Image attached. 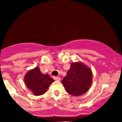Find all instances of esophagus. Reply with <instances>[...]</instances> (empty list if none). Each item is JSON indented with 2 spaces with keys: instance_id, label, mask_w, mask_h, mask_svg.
<instances>
[{
  "instance_id": "esophagus-1",
  "label": "esophagus",
  "mask_w": 122,
  "mask_h": 122,
  "mask_svg": "<svg viewBox=\"0 0 122 122\" xmlns=\"http://www.w3.org/2000/svg\"><path fill=\"white\" fill-rule=\"evenodd\" d=\"M54 79L55 80H56V81L61 80V78H60L59 77H54Z\"/></svg>"
}]
</instances>
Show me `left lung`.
Wrapping results in <instances>:
<instances>
[{
  "label": "left lung",
  "instance_id": "8db88e82",
  "mask_svg": "<svg viewBox=\"0 0 122 122\" xmlns=\"http://www.w3.org/2000/svg\"><path fill=\"white\" fill-rule=\"evenodd\" d=\"M92 72L82 62L72 63L61 83L68 93L79 96L87 92L92 84Z\"/></svg>",
  "mask_w": 122,
  "mask_h": 122
}]
</instances>
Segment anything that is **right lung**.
<instances>
[{"mask_svg": "<svg viewBox=\"0 0 122 122\" xmlns=\"http://www.w3.org/2000/svg\"><path fill=\"white\" fill-rule=\"evenodd\" d=\"M54 81V80L48 74H43L39 67H35L29 71L25 77L26 86L35 96L44 94Z\"/></svg>", "mask_w": 122, "mask_h": 122, "instance_id": "add662e5", "label": "right lung"}]
</instances>
